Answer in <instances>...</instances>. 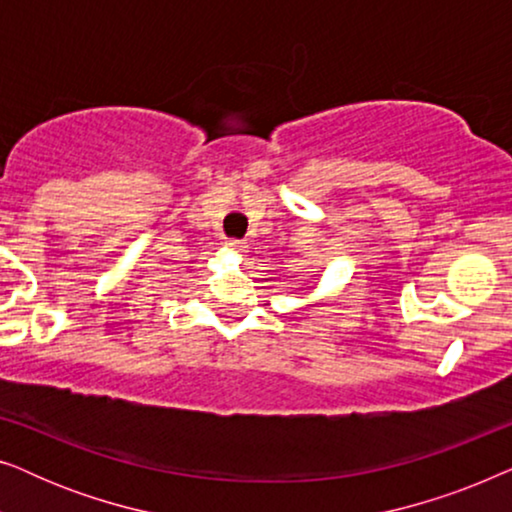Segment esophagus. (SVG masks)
I'll use <instances>...</instances> for the list:
<instances>
[{
    "label": "esophagus",
    "instance_id": "1",
    "mask_svg": "<svg viewBox=\"0 0 512 512\" xmlns=\"http://www.w3.org/2000/svg\"><path fill=\"white\" fill-rule=\"evenodd\" d=\"M226 247L233 249L235 254H244V251H247V242H242V240H226Z\"/></svg>",
    "mask_w": 512,
    "mask_h": 512
}]
</instances>
